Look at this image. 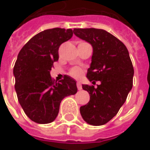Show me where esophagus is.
<instances>
[{"instance_id":"34e87169","label":"esophagus","mask_w":150,"mask_h":150,"mask_svg":"<svg viewBox=\"0 0 150 150\" xmlns=\"http://www.w3.org/2000/svg\"><path fill=\"white\" fill-rule=\"evenodd\" d=\"M77 87H78V89H79V90H81V89H82V84H81L80 82H78V83H77Z\"/></svg>"}]
</instances>
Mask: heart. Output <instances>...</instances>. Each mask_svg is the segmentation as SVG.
Listing matches in <instances>:
<instances>
[{
	"label": "heart",
	"instance_id": "1",
	"mask_svg": "<svg viewBox=\"0 0 150 150\" xmlns=\"http://www.w3.org/2000/svg\"><path fill=\"white\" fill-rule=\"evenodd\" d=\"M80 72H81V71L79 68H73L71 71V74L74 77H79L80 75Z\"/></svg>",
	"mask_w": 150,
	"mask_h": 150
}]
</instances>
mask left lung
I'll return each mask as SVG.
<instances>
[{
    "mask_svg": "<svg viewBox=\"0 0 150 150\" xmlns=\"http://www.w3.org/2000/svg\"><path fill=\"white\" fill-rule=\"evenodd\" d=\"M74 34L92 45L93 55L87 78L92 83L83 84L88 92V103L80 107L87 123L101 126L116 116L132 88L134 70L128 50L123 43L104 29L74 28Z\"/></svg>",
    "mask_w": 150,
    "mask_h": 150,
    "instance_id": "obj_1",
    "label": "left lung"
}]
</instances>
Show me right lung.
I'll return each instance as SVG.
<instances>
[{
    "label": "right lung",
    "instance_id": "right-lung-1",
    "mask_svg": "<svg viewBox=\"0 0 150 150\" xmlns=\"http://www.w3.org/2000/svg\"><path fill=\"white\" fill-rule=\"evenodd\" d=\"M71 29L55 28L34 35L18 53L13 68L18 100L28 117L36 123L55 121L65 97L77 93V82L65 76L54 83L50 77L58 49L72 37Z\"/></svg>",
    "mask_w": 150,
    "mask_h": 150
}]
</instances>
